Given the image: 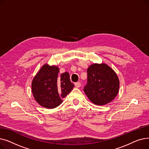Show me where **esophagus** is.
<instances>
[{"label":"esophagus","instance_id":"obj_1","mask_svg":"<svg viewBox=\"0 0 149 149\" xmlns=\"http://www.w3.org/2000/svg\"><path fill=\"white\" fill-rule=\"evenodd\" d=\"M81 86V83L80 82H76L75 83V86L76 88H80Z\"/></svg>","mask_w":149,"mask_h":149}]
</instances>
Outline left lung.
Segmentation results:
<instances>
[{
    "mask_svg": "<svg viewBox=\"0 0 149 149\" xmlns=\"http://www.w3.org/2000/svg\"><path fill=\"white\" fill-rule=\"evenodd\" d=\"M84 92L93 103L102 106L110 103L119 91L120 81L113 70L106 64H93L88 70Z\"/></svg>",
    "mask_w": 149,
    "mask_h": 149,
    "instance_id": "left-lung-1",
    "label": "left lung"
}]
</instances>
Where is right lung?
Returning a JSON list of instances; mask_svg holds the SVG:
<instances>
[{
    "instance_id": "right-lung-1",
    "label": "right lung",
    "mask_w": 149,
    "mask_h": 149,
    "mask_svg": "<svg viewBox=\"0 0 149 149\" xmlns=\"http://www.w3.org/2000/svg\"><path fill=\"white\" fill-rule=\"evenodd\" d=\"M56 66L45 65L36 74L32 82V91L37 102L42 107L53 109L58 106L74 87L66 72L58 75Z\"/></svg>"
}]
</instances>
